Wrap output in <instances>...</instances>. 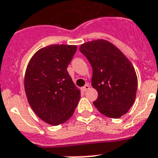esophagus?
Returning <instances> with one entry per match:
<instances>
[{
	"label": "esophagus",
	"instance_id": "esophagus-1",
	"mask_svg": "<svg viewBox=\"0 0 158 158\" xmlns=\"http://www.w3.org/2000/svg\"><path fill=\"white\" fill-rule=\"evenodd\" d=\"M90 89V84H86L84 86V87H83L82 88H81V90H82V91H83V92H85V91H87V90H89Z\"/></svg>",
	"mask_w": 158,
	"mask_h": 158
}]
</instances>
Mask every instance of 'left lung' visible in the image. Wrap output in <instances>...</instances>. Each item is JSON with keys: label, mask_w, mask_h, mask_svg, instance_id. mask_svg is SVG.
<instances>
[{"label": "left lung", "mask_w": 158, "mask_h": 158, "mask_svg": "<svg viewBox=\"0 0 158 158\" xmlns=\"http://www.w3.org/2000/svg\"><path fill=\"white\" fill-rule=\"evenodd\" d=\"M79 51L92 67L91 86L98 91L94 106L111 118L127 114L135 101L138 89V77L131 62L106 40L83 44Z\"/></svg>", "instance_id": "1"}]
</instances>
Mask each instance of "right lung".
Masks as SVG:
<instances>
[{
	"mask_svg": "<svg viewBox=\"0 0 158 158\" xmlns=\"http://www.w3.org/2000/svg\"><path fill=\"white\" fill-rule=\"evenodd\" d=\"M77 46L52 44L38 50L28 62L24 90L35 114L52 126L68 121L80 99V90L67 71Z\"/></svg>",
	"mask_w": 158,
	"mask_h": 158,
	"instance_id": "add662e5",
	"label": "right lung"
}]
</instances>
